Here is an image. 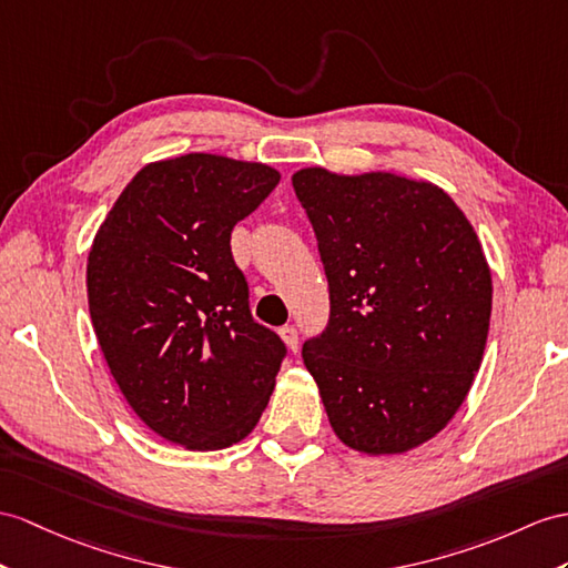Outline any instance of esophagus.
Masks as SVG:
<instances>
[{
  "label": "esophagus",
  "instance_id": "esophagus-1",
  "mask_svg": "<svg viewBox=\"0 0 568 568\" xmlns=\"http://www.w3.org/2000/svg\"><path fill=\"white\" fill-rule=\"evenodd\" d=\"M280 337L284 339L288 352H296V349H298V332H296L294 325H284V327L280 329Z\"/></svg>",
  "mask_w": 568,
  "mask_h": 568
}]
</instances>
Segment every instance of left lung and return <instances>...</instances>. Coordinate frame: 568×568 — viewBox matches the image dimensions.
Returning a JSON list of instances; mask_svg holds the SVG:
<instances>
[{
  "label": "left lung",
  "instance_id": "1",
  "mask_svg": "<svg viewBox=\"0 0 568 568\" xmlns=\"http://www.w3.org/2000/svg\"><path fill=\"white\" fill-rule=\"evenodd\" d=\"M329 284V323L303 344L332 432L399 455L444 432L489 335L491 272L458 204L428 180L311 165L292 175Z\"/></svg>",
  "mask_w": 568,
  "mask_h": 568
}]
</instances>
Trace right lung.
<instances>
[{"label": "right lung", "mask_w": 568, "mask_h": 568, "mask_svg": "<svg viewBox=\"0 0 568 568\" xmlns=\"http://www.w3.org/2000/svg\"><path fill=\"white\" fill-rule=\"evenodd\" d=\"M260 161H151L110 206L87 262L89 311L110 376L151 432L221 450L253 432L284 342L253 321L231 231L280 183Z\"/></svg>", "instance_id": "obj_1"}]
</instances>
